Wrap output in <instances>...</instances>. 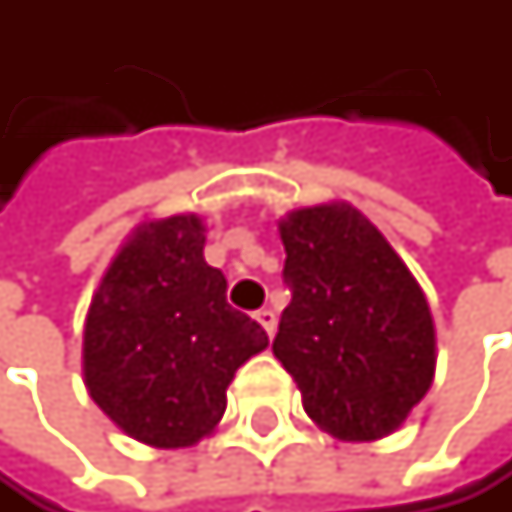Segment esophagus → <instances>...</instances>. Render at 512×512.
Here are the masks:
<instances>
[{
  "label": "esophagus",
  "instance_id": "obj_1",
  "mask_svg": "<svg viewBox=\"0 0 512 512\" xmlns=\"http://www.w3.org/2000/svg\"><path fill=\"white\" fill-rule=\"evenodd\" d=\"M254 319H258V322L264 325V331L273 338V331H276V313H273L270 307H261L258 313H254Z\"/></svg>",
  "mask_w": 512,
  "mask_h": 512
}]
</instances>
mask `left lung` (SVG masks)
<instances>
[{"label": "left lung", "instance_id": "obj_1", "mask_svg": "<svg viewBox=\"0 0 512 512\" xmlns=\"http://www.w3.org/2000/svg\"><path fill=\"white\" fill-rule=\"evenodd\" d=\"M279 236L291 304L273 353L304 411L350 442L393 433L433 384L436 331L421 285L344 202L291 211Z\"/></svg>", "mask_w": 512, "mask_h": 512}]
</instances>
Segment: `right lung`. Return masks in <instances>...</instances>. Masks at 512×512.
Instances as JSON below:
<instances>
[{"instance_id":"1","label":"right lung","mask_w":512,"mask_h":512,"mask_svg":"<svg viewBox=\"0 0 512 512\" xmlns=\"http://www.w3.org/2000/svg\"><path fill=\"white\" fill-rule=\"evenodd\" d=\"M202 248L196 214L144 224L116 254L85 319L91 399L156 448L211 433L236 368L270 344L258 322L227 304V279Z\"/></svg>"}]
</instances>
